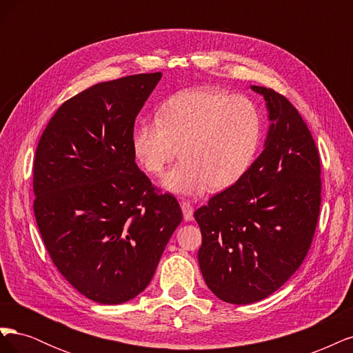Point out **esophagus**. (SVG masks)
Returning <instances> with one entry per match:
<instances>
[{"instance_id":"esophagus-1","label":"esophagus","mask_w":353,"mask_h":353,"mask_svg":"<svg viewBox=\"0 0 353 353\" xmlns=\"http://www.w3.org/2000/svg\"><path fill=\"white\" fill-rule=\"evenodd\" d=\"M181 209H183V215H184V219L187 222L194 219V216H193L194 209H193V206H191L190 201H183V203H181Z\"/></svg>"}]
</instances>
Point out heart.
I'll use <instances>...</instances> for the list:
<instances>
[{"instance_id":"1","label":"heart","mask_w":353,"mask_h":353,"mask_svg":"<svg viewBox=\"0 0 353 353\" xmlns=\"http://www.w3.org/2000/svg\"><path fill=\"white\" fill-rule=\"evenodd\" d=\"M263 122L256 104L212 90H187L168 99L156 121L137 123L132 154L147 174L160 175L175 159L183 162L162 179L176 196L194 197L237 184L250 169L262 141Z\"/></svg>"}]
</instances>
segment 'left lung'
Returning a JSON list of instances; mask_svg holds the SVG:
<instances>
[{"instance_id":"left-lung-1","label":"left lung","mask_w":353,"mask_h":353,"mask_svg":"<svg viewBox=\"0 0 353 353\" xmlns=\"http://www.w3.org/2000/svg\"><path fill=\"white\" fill-rule=\"evenodd\" d=\"M250 90L268 112L263 150L237 184L194 212L203 279L232 305L259 302L290 279L312 243L321 205L318 150L302 116L274 90Z\"/></svg>"}]
</instances>
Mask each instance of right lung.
I'll return each mask as SVG.
<instances>
[{
  "label": "right lung",
  "instance_id": "obj_1",
  "mask_svg": "<svg viewBox=\"0 0 353 353\" xmlns=\"http://www.w3.org/2000/svg\"><path fill=\"white\" fill-rule=\"evenodd\" d=\"M162 73L92 85L63 103L38 143L34 212L61 275L94 302L119 305L150 284L183 221L132 154L135 117Z\"/></svg>",
  "mask_w": 353,
  "mask_h": 353
}]
</instances>
